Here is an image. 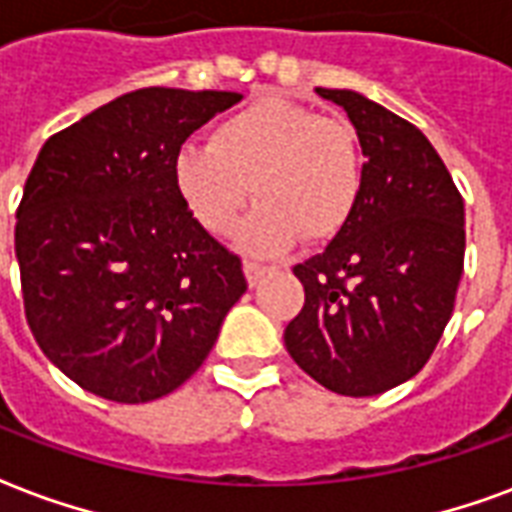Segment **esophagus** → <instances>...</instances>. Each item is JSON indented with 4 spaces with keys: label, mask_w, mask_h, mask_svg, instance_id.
Returning a JSON list of instances; mask_svg holds the SVG:
<instances>
[{
    "label": "esophagus",
    "mask_w": 512,
    "mask_h": 512,
    "mask_svg": "<svg viewBox=\"0 0 512 512\" xmlns=\"http://www.w3.org/2000/svg\"><path fill=\"white\" fill-rule=\"evenodd\" d=\"M265 273H268V268H265V265L252 263V260H247V263H244V276H247L249 287H257V284L263 282Z\"/></svg>",
    "instance_id": "obj_1"
}]
</instances>
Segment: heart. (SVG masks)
<instances>
[{
	"label": "heart",
	"mask_w": 512,
	"mask_h": 512,
	"mask_svg": "<svg viewBox=\"0 0 512 512\" xmlns=\"http://www.w3.org/2000/svg\"><path fill=\"white\" fill-rule=\"evenodd\" d=\"M171 179L212 236H230L255 195L260 206L241 228V247L276 255L300 236L327 241L346 228L360 204L362 158L343 120L260 96L220 120L209 144H185Z\"/></svg>",
	"instance_id": "heart-1"
}]
</instances>
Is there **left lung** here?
Segmentation results:
<instances>
[{
    "label": "left lung",
    "mask_w": 512,
    "mask_h": 512,
    "mask_svg": "<svg viewBox=\"0 0 512 512\" xmlns=\"http://www.w3.org/2000/svg\"><path fill=\"white\" fill-rule=\"evenodd\" d=\"M317 93L357 131L362 193L325 252L295 265L306 303L284 346L330 392L373 397L416 376L446 330L464 268V201L419 128L357 91Z\"/></svg>",
    "instance_id": "8db88e82"
}]
</instances>
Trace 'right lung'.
I'll use <instances>...</instances> for the list:
<instances>
[{
    "mask_svg": "<svg viewBox=\"0 0 512 512\" xmlns=\"http://www.w3.org/2000/svg\"><path fill=\"white\" fill-rule=\"evenodd\" d=\"M233 91L142 88L42 144L15 222L26 319L74 384L150 403L204 365L247 292L241 260L190 217L171 179Z\"/></svg>",
    "mask_w": 512,
    "mask_h": 512,
    "instance_id": "1",
    "label": "right lung"
}]
</instances>
